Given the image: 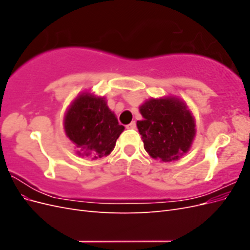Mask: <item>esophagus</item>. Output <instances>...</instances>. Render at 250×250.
<instances>
[{"label": "esophagus", "instance_id": "1", "mask_svg": "<svg viewBox=\"0 0 250 250\" xmlns=\"http://www.w3.org/2000/svg\"><path fill=\"white\" fill-rule=\"evenodd\" d=\"M135 127H137V123H135L134 121H132V122H131L130 124H128V125L126 126L127 129H135Z\"/></svg>", "mask_w": 250, "mask_h": 250}]
</instances>
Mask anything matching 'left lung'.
<instances>
[{
    "mask_svg": "<svg viewBox=\"0 0 250 250\" xmlns=\"http://www.w3.org/2000/svg\"><path fill=\"white\" fill-rule=\"evenodd\" d=\"M142 121L137 126L144 148L154 160L174 162L190 150L196 124L187 103L175 96L150 98L139 107Z\"/></svg>",
    "mask_w": 250,
    "mask_h": 250,
    "instance_id": "1",
    "label": "left lung"
}]
</instances>
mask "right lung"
Listing matches in <instances>:
<instances>
[{
  "instance_id": "add662e5",
  "label": "right lung",
  "mask_w": 250,
  "mask_h": 250,
  "mask_svg": "<svg viewBox=\"0 0 250 250\" xmlns=\"http://www.w3.org/2000/svg\"><path fill=\"white\" fill-rule=\"evenodd\" d=\"M65 135L73 143L79 156L99 160L110 154L120 134V125L104 97L84 92L67 107L63 118Z\"/></svg>"
}]
</instances>
